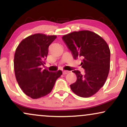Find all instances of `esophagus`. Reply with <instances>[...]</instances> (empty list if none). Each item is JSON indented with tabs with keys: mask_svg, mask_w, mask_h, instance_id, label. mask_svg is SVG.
Returning <instances> with one entry per match:
<instances>
[{
	"mask_svg": "<svg viewBox=\"0 0 127 127\" xmlns=\"http://www.w3.org/2000/svg\"><path fill=\"white\" fill-rule=\"evenodd\" d=\"M68 73V71L67 70H63V75H65V74Z\"/></svg>",
	"mask_w": 127,
	"mask_h": 127,
	"instance_id": "1",
	"label": "esophagus"
}]
</instances>
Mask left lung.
I'll list each match as a JSON object with an SVG mask.
<instances>
[{"label": "left lung", "instance_id": "1", "mask_svg": "<svg viewBox=\"0 0 127 127\" xmlns=\"http://www.w3.org/2000/svg\"><path fill=\"white\" fill-rule=\"evenodd\" d=\"M72 51L75 59H82L81 63L85 75L73 70L77 76L70 85L72 91L81 97L96 94L105 84L110 70V51L107 42L101 36L89 30L73 32L62 37Z\"/></svg>", "mask_w": 127, "mask_h": 127}]
</instances>
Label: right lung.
<instances>
[{
    "instance_id": "add662e5",
    "label": "right lung",
    "mask_w": 127,
    "mask_h": 127,
    "mask_svg": "<svg viewBox=\"0 0 127 127\" xmlns=\"http://www.w3.org/2000/svg\"><path fill=\"white\" fill-rule=\"evenodd\" d=\"M56 35L42 33L32 34L23 39L17 46L14 55V66L16 79L24 94L33 99L48 95L52 91L62 70L50 72L42 70L49 45Z\"/></svg>"
}]
</instances>
